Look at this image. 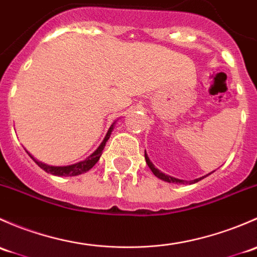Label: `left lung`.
<instances>
[{
    "label": "left lung",
    "mask_w": 257,
    "mask_h": 257,
    "mask_svg": "<svg viewBox=\"0 0 257 257\" xmlns=\"http://www.w3.org/2000/svg\"><path fill=\"white\" fill-rule=\"evenodd\" d=\"M145 158H146V163L148 165V167L151 168V171L153 172V174H155L156 177H157V178H160V179H162V181H165V182H168V183H187L186 181H181V179H177V178H173V177H171V176H167V174H165V173H162V172L161 171H158L157 168L155 167V166L152 165V162H151L150 161V158H148V156H147V153H146V151H145ZM204 178V177H202V178H198V179H194V181H192V183H197V182H199L200 179H203Z\"/></svg>",
    "instance_id": "obj_1"
}]
</instances>
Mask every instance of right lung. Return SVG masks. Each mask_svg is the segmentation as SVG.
Returning a JSON list of instances; mask_svg holds the SVG:
<instances>
[{
	"label": "right lung",
	"mask_w": 257,
	"mask_h": 257,
	"mask_svg": "<svg viewBox=\"0 0 257 257\" xmlns=\"http://www.w3.org/2000/svg\"><path fill=\"white\" fill-rule=\"evenodd\" d=\"M113 130V125H111V127L109 128V131H107L106 136H105L104 141L101 142V145H100L99 147H97V150L95 151L92 155H90L88 158H86L85 161H81V162L79 163H75V165H71V166H65V167H54V166H48V165H44V163H41L38 162V161L34 160V162L37 163V165L39 166L42 169H44V171L47 172V173H50V174H54V176H60V177H71V176H79V174L81 173H85V172H88L90 168L94 167L95 165H96V162L99 161L100 156L102 155V150H104L105 145H106L107 140L110 139V135L111 132H112Z\"/></svg>",
	"instance_id": "right-lung-1"
}]
</instances>
